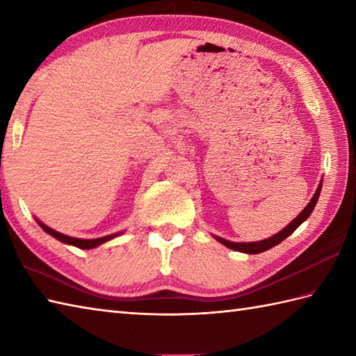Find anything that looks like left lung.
<instances>
[{"instance_id":"left-lung-1","label":"left lung","mask_w":356,"mask_h":356,"mask_svg":"<svg viewBox=\"0 0 356 356\" xmlns=\"http://www.w3.org/2000/svg\"><path fill=\"white\" fill-rule=\"evenodd\" d=\"M321 186H323V182H320L318 188H316V191L314 194V197L311 199V202L307 203L306 208L301 211V213L297 216V218H293V220L286 226V228H283L282 231H280L278 234H275V236H272L266 240H261V241H249V243H237V241H229V240H225L222 237H217L214 236V238L218 241V243L225 245L226 248L229 249H234V251H238V252H245V254H260V252H264L268 251V249L277 246L278 243H282V241L289 237L291 234L298 228V226L303 223L306 218L311 216V213L314 211L316 202H318V197H320V193H321Z\"/></svg>"}]
</instances>
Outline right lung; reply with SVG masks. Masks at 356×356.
Segmentation results:
<instances>
[{"label": "right lung", "instance_id": "add662e5", "mask_svg": "<svg viewBox=\"0 0 356 356\" xmlns=\"http://www.w3.org/2000/svg\"><path fill=\"white\" fill-rule=\"evenodd\" d=\"M36 222H38V225H40L45 232L50 234L51 237H55L56 240L63 241V243L76 246V248H79V249H93V248H96V246H99V245L105 243V241H108V240H111V238H115V237L119 236V232H118V234H111V236H105V237H101V238H90V240H87V238H76V237L64 236V234L49 228L47 225H44L42 222L38 220V218H36Z\"/></svg>", "mask_w": 356, "mask_h": 356}]
</instances>
